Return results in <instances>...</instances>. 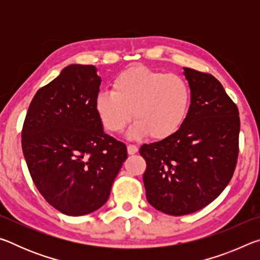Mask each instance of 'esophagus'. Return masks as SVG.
<instances>
[{
    "label": "esophagus",
    "mask_w": 260,
    "mask_h": 260,
    "mask_svg": "<svg viewBox=\"0 0 260 260\" xmlns=\"http://www.w3.org/2000/svg\"><path fill=\"white\" fill-rule=\"evenodd\" d=\"M138 150L139 148L136 147L135 144H128V146H127V151H128L129 155H134V153L138 152Z\"/></svg>",
    "instance_id": "esophagus-1"
}]
</instances>
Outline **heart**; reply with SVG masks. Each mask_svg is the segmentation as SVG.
I'll return each instance as SVG.
<instances>
[{"instance_id": "b5f03b06", "label": "heart", "mask_w": 260, "mask_h": 260, "mask_svg": "<svg viewBox=\"0 0 260 260\" xmlns=\"http://www.w3.org/2000/svg\"><path fill=\"white\" fill-rule=\"evenodd\" d=\"M112 87L113 91H102L95 100L101 121L112 133L124 131L134 117L132 138L164 140L186 120L191 93L177 74L134 65L118 74Z\"/></svg>"}]
</instances>
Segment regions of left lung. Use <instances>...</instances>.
Here are the masks:
<instances>
[{
	"label": "left lung",
	"instance_id": "8db88e82",
	"mask_svg": "<svg viewBox=\"0 0 260 260\" xmlns=\"http://www.w3.org/2000/svg\"><path fill=\"white\" fill-rule=\"evenodd\" d=\"M191 100L182 126L170 138L143 144L146 196L170 215L196 212L222 192L239 157V109L212 74L184 68Z\"/></svg>",
	"mask_w": 260,
	"mask_h": 260
}]
</instances>
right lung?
Returning <instances> with one entry per match:
<instances>
[{"mask_svg": "<svg viewBox=\"0 0 260 260\" xmlns=\"http://www.w3.org/2000/svg\"><path fill=\"white\" fill-rule=\"evenodd\" d=\"M94 65H69L34 95L21 131L30 177L61 213L85 215L105 204L127 158L126 144L104 133L95 108Z\"/></svg>", "mask_w": 260, "mask_h": 260, "instance_id": "add662e5", "label": "right lung"}]
</instances>
